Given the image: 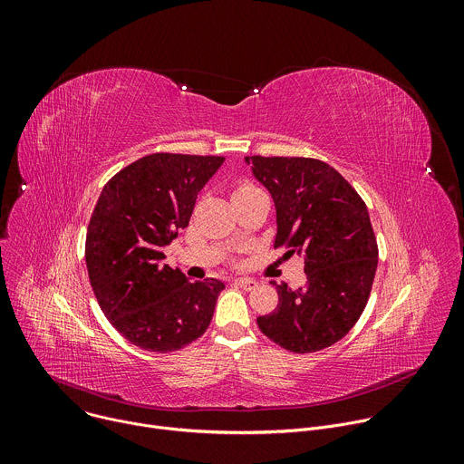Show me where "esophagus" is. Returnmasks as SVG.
Masks as SVG:
<instances>
[{
	"label": "esophagus",
	"instance_id": "esophagus-1",
	"mask_svg": "<svg viewBox=\"0 0 464 464\" xmlns=\"http://www.w3.org/2000/svg\"><path fill=\"white\" fill-rule=\"evenodd\" d=\"M235 283H237L240 288H244V290H255V288L258 286L256 281L247 279V277H238V279H235Z\"/></svg>",
	"mask_w": 464,
	"mask_h": 464
}]
</instances>
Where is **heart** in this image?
<instances>
[{
    "label": "heart",
    "instance_id": "b5f03b06",
    "mask_svg": "<svg viewBox=\"0 0 464 464\" xmlns=\"http://www.w3.org/2000/svg\"><path fill=\"white\" fill-rule=\"evenodd\" d=\"M251 190H255V187H251V185H240V187L235 190V196L244 194V192H251Z\"/></svg>",
    "mask_w": 464,
    "mask_h": 464
}]
</instances>
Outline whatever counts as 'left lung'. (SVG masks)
Here are the masks:
<instances>
[{
	"mask_svg": "<svg viewBox=\"0 0 464 464\" xmlns=\"http://www.w3.org/2000/svg\"><path fill=\"white\" fill-rule=\"evenodd\" d=\"M276 204V247L304 258L306 283L276 285L277 308L256 319L262 334L306 354L340 342L360 319L376 274L378 246L367 206L330 165L310 158H244Z\"/></svg>",
	"mask_w": 464,
	"mask_h": 464,
	"instance_id": "8db88e82",
	"label": "left lung"
}]
</instances>
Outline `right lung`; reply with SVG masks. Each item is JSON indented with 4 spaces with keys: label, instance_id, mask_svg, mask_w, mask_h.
<instances>
[{
    "label": "right lung",
    "instance_id": "1",
    "mask_svg": "<svg viewBox=\"0 0 464 464\" xmlns=\"http://www.w3.org/2000/svg\"><path fill=\"white\" fill-rule=\"evenodd\" d=\"M222 163L220 156L150 154L117 172L99 196L86 237L90 283L108 321L140 349L179 351L213 319L224 283H190L163 264V247L188 226L198 192Z\"/></svg>",
    "mask_w": 464,
    "mask_h": 464
}]
</instances>
